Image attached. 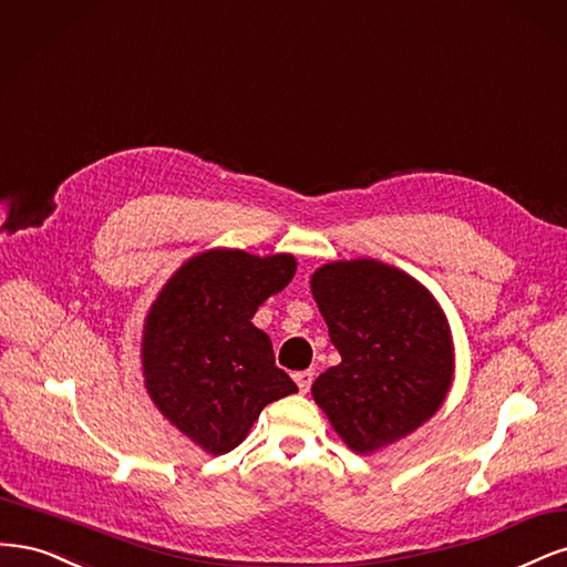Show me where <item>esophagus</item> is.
Segmentation results:
<instances>
[{
	"instance_id": "esophagus-1",
	"label": "esophagus",
	"mask_w": 567,
	"mask_h": 567,
	"mask_svg": "<svg viewBox=\"0 0 567 567\" xmlns=\"http://www.w3.org/2000/svg\"><path fill=\"white\" fill-rule=\"evenodd\" d=\"M313 377H316L313 370H301V372L295 374V381L299 383V391L301 393H306L310 389V383H313Z\"/></svg>"
}]
</instances>
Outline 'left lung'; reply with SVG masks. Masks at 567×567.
<instances>
[{"mask_svg": "<svg viewBox=\"0 0 567 567\" xmlns=\"http://www.w3.org/2000/svg\"><path fill=\"white\" fill-rule=\"evenodd\" d=\"M310 289L341 353L313 381V398L346 445L372 452L422 426L454 372L441 306L408 272L374 259L322 266Z\"/></svg>", "mask_w": 567, "mask_h": 567, "instance_id": "8db88e82", "label": "left lung"}]
</instances>
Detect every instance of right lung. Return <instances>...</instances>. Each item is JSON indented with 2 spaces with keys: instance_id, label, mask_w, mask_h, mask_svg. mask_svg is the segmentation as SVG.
I'll return each mask as SVG.
<instances>
[{
  "instance_id": "1",
  "label": "right lung",
  "mask_w": 567,
  "mask_h": 567,
  "mask_svg": "<svg viewBox=\"0 0 567 567\" xmlns=\"http://www.w3.org/2000/svg\"><path fill=\"white\" fill-rule=\"evenodd\" d=\"M289 254H199L164 285L143 330L145 386L159 412L212 454L245 441L261 410L297 383L276 364L257 308L295 278Z\"/></svg>"
}]
</instances>
